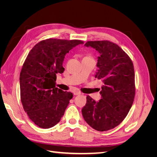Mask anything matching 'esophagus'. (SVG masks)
<instances>
[{"mask_svg":"<svg viewBox=\"0 0 157 157\" xmlns=\"http://www.w3.org/2000/svg\"><path fill=\"white\" fill-rule=\"evenodd\" d=\"M80 94H81V92H80L78 91H74L73 92V94L75 95V96H77V95H80Z\"/></svg>","mask_w":157,"mask_h":157,"instance_id":"34e87169","label":"esophagus"}]
</instances>
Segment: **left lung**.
<instances>
[{"mask_svg":"<svg viewBox=\"0 0 157 157\" xmlns=\"http://www.w3.org/2000/svg\"><path fill=\"white\" fill-rule=\"evenodd\" d=\"M84 46L100 54L95 77L104 84L100 100L96 101L87 96L82 116L94 129L107 131L121 124L132 105L136 90L134 65L123 50L110 41H88Z\"/></svg>","mask_w":157,"mask_h":157,"instance_id":"obj_1","label":"left lung"}]
</instances>
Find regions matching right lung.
I'll return each mask as SVG.
<instances>
[{"instance_id": "right-lung-1", "label": "right lung", "mask_w": 157, "mask_h": 157, "mask_svg": "<svg viewBox=\"0 0 157 157\" xmlns=\"http://www.w3.org/2000/svg\"><path fill=\"white\" fill-rule=\"evenodd\" d=\"M84 42L49 39L29 52L20 73V95L23 109L40 128L58 124L73 95L56 87V75L63 73L65 56Z\"/></svg>"}]
</instances>
